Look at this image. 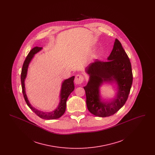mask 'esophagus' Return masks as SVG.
Segmentation results:
<instances>
[{"mask_svg":"<svg viewBox=\"0 0 155 155\" xmlns=\"http://www.w3.org/2000/svg\"><path fill=\"white\" fill-rule=\"evenodd\" d=\"M84 81V77L81 74H77L75 76L74 82L76 84H81Z\"/></svg>","mask_w":155,"mask_h":155,"instance_id":"esophagus-1","label":"esophagus"}]
</instances>
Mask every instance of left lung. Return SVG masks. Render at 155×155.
<instances>
[{
    "label": "left lung",
    "instance_id": "left-lung-1",
    "mask_svg": "<svg viewBox=\"0 0 155 155\" xmlns=\"http://www.w3.org/2000/svg\"><path fill=\"white\" fill-rule=\"evenodd\" d=\"M108 61L96 60L87 68L90 75L87 85L84 87L88 110L99 117H108L117 112L125 104L133 84L131 62L121 44L116 39ZM116 81L119 92L115 99L110 103L101 102L98 88L103 81Z\"/></svg>",
    "mask_w": 155,
    "mask_h": 155
}]
</instances>
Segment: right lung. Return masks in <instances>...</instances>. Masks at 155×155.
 <instances>
[{
	"instance_id": "1",
	"label": "right lung",
	"mask_w": 155,
	"mask_h": 155,
	"mask_svg": "<svg viewBox=\"0 0 155 155\" xmlns=\"http://www.w3.org/2000/svg\"><path fill=\"white\" fill-rule=\"evenodd\" d=\"M41 49H42L41 47H38V46H35L34 48H32L31 50V51L29 52L28 54L27 55L26 59L23 63L21 73V86H22V94L24 97V99L27 105L28 106V107L39 117L47 119V120L57 119V118H60L65 113L66 107L67 99L68 96L70 95V94L74 91V76L71 77V78L67 80H66L63 82L61 89V94H60V97H61L60 101L59 106L55 110L53 111L52 112L45 113L41 111L38 110L36 109L33 107L29 102L25 94L24 80L27 75L28 67L31 59H32L35 53H37V52H39Z\"/></svg>"
}]
</instances>
